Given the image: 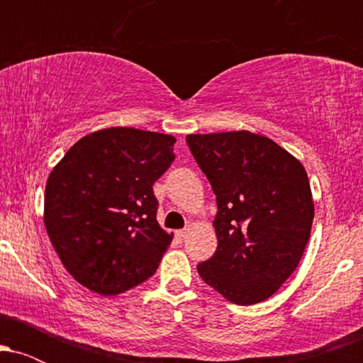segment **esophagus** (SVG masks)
<instances>
[{"label":"esophagus","instance_id":"obj_1","mask_svg":"<svg viewBox=\"0 0 363 363\" xmlns=\"http://www.w3.org/2000/svg\"><path fill=\"white\" fill-rule=\"evenodd\" d=\"M176 237L179 240H184L187 237V228H182V230H177L176 232Z\"/></svg>","mask_w":363,"mask_h":363}]
</instances>
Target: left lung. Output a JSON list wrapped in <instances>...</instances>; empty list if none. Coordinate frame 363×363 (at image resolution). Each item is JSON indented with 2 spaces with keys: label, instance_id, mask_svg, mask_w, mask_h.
<instances>
[{
  "label": "left lung",
  "instance_id": "obj_1",
  "mask_svg": "<svg viewBox=\"0 0 363 363\" xmlns=\"http://www.w3.org/2000/svg\"><path fill=\"white\" fill-rule=\"evenodd\" d=\"M213 193L218 245L198 264L206 285L237 306L269 298L289 280L309 242L314 201L306 169L251 131L187 135Z\"/></svg>",
  "mask_w": 363,
  "mask_h": 363
}]
</instances>
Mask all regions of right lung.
Wrapping results in <instances>:
<instances>
[{
    "mask_svg": "<svg viewBox=\"0 0 363 363\" xmlns=\"http://www.w3.org/2000/svg\"><path fill=\"white\" fill-rule=\"evenodd\" d=\"M176 138L106 128L78 140L51 170L44 225L80 285L109 297L148 280L172 242L157 222L153 184L174 162Z\"/></svg>",
    "mask_w": 363,
    "mask_h": 363,
    "instance_id": "right-lung-1",
    "label": "right lung"
}]
</instances>
